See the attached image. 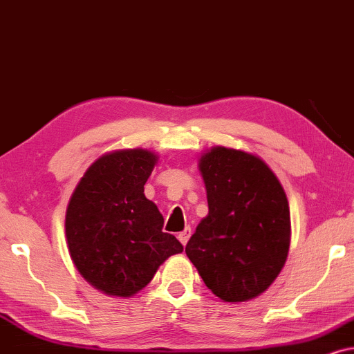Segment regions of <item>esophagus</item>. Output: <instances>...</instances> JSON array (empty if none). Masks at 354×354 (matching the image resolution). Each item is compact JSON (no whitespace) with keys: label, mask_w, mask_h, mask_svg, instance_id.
Instances as JSON below:
<instances>
[{"label":"esophagus","mask_w":354,"mask_h":354,"mask_svg":"<svg viewBox=\"0 0 354 354\" xmlns=\"http://www.w3.org/2000/svg\"><path fill=\"white\" fill-rule=\"evenodd\" d=\"M189 238H191V228H189V226H186V228L183 230V232H181L180 234H178V239H180L183 246H186L187 239H189Z\"/></svg>","instance_id":"1"}]
</instances>
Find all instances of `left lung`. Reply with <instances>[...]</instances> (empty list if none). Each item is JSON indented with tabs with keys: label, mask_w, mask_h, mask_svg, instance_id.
<instances>
[{
	"label": "left lung",
	"mask_w": 354,
	"mask_h": 354,
	"mask_svg": "<svg viewBox=\"0 0 354 354\" xmlns=\"http://www.w3.org/2000/svg\"><path fill=\"white\" fill-rule=\"evenodd\" d=\"M209 214L186 254L225 303L261 296L285 267L291 241L285 189L261 157L215 145L201 155Z\"/></svg>",
	"instance_id": "1"
}]
</instances>
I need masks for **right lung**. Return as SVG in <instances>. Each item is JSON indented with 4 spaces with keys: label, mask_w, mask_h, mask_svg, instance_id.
Here are the masks:
<instances>
[{
    "label": "right lung",
    "mask_w": 354,
    "mask_h": 354,
    "mask_svg": "<svg viewBox=\"0 0 354 354\" xmlns=\"http://www.w3.org/2000/svg\"><path fill=\"white\" fill-rule=\"evenodd\" d=\"M158 155L122 149L86 169L66 209V241L75 268L93 288L131 298L145 288L169 256L183 252L163 233L158 207L144 194Z\"/></svg>",
    "instance_id": "add662e5"
}]
</instances>
